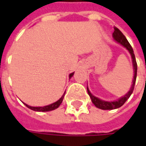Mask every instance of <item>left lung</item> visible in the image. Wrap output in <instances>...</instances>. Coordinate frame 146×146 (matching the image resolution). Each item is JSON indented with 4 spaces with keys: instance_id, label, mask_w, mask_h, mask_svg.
I'll list each match as a JSON object with an SVG mask.
<instances>
[{
    "instance_id": "8db88e82",
    "label": "left lung",
    "mask_w": 146,
    "mask_h": 146,
    "mask_svg": "<svg viewBox=\"0 0 146 146\" xmlns=\"http://www.w3.org/2000/svg\"><path fill=\"white\" fill-rule=\"evenodd\" d=\"M113 37L115 41L117 42L118 44H121L122 46H123L129 51V53L131 54L132 59V64H133V70H134V78H133V80H132L131 87V88L129 90V92L124 96L119 98V99H117L116 101L108 102L105 101V100H102L100 98L95 97V95H92L91 92L89 91L88 87H87L88 93L89 96H90V98L92 99V102H93V104L95 105V106L98 108V109L104 110H115V109H117V108H119L120 106H122L125 103V102L130 98V96H131L132 92L134 91L135 81H136V76H137V62H136V59H135L133 48H131V44H129V42L127 41V40L125 37V36L123 34L122 32L119 29H117L116 27L114 28V32L113 33Z\"/></svg>"
}]
</instances>
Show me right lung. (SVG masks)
Returning <instances> with one entry per match:
<instances>
[{
  "label": "right lung",
  "mask_w": 146,
  "mask_h": 146,
  "mask_svg": "<svg viewBox=\"0 0 146 146\" xmlns=\"http://www.w3.org/2000/svg\"><path fill=\"white\" fill-rule=\"evenodd\" d=\"M73 74H74V73H70V76H69L70 79L73 76ZM65 93H66V92H64V94L62 95V96L57 102H55L52 103V104L48 105V106H38V107H35V106H30L29 105L25 104V103H24V104L26 105L29 109L33 110V111H36V112H48V111H51V110H55V109L58 108V106H60L61 103L62 102L64 96H65Z\"/></svg>",
  "instance_id": "obj_1"
}]
</instances>
